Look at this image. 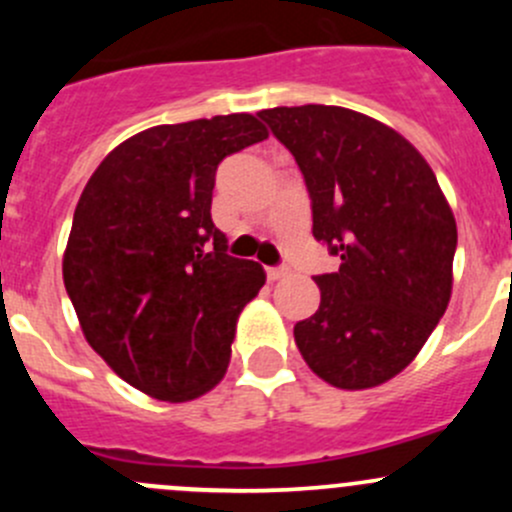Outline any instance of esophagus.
Listing matches in <instances>:
<instances>
[{
    "instance_id": "obj_1",
    "label": "esophagus",
    "mask_w": 512,
    "mask_h": 512,
    "mask_svg": "<svg viewBox=\"0 0 512 512\" xmlns=\"http://www.w3.org/2000/svg\"><path fill=\"white\" fill-rule=\"evenodd\" d=\"M287 267H267V280L270 282H277L282 280V277H287Z\"/></svg>"
}]
</instances>
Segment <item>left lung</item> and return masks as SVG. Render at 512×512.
I'll list each match as a JSON object with an SVG mask.
<instances>
[{
	"mask_svg": "<svg viewBox=\"0 0 512 512\" xmlns=\"http://www.w3.org/2000/svg\"><path fill=\"white\" fill-rule=\"evenodd\" d=\"M257 116L297 160L312 232L339 270L294 324L309 369L337 389H374L404 371L451 302L456 218L426 158L401 133L342 106H277Z\"/></svg>",
	"mask_w": 512,
	"mask_h": 512,
	"instance_id": "obj_1",
	"label": "left lung"
}]
</instances>
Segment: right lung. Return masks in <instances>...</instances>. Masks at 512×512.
<instances>
[{
  "label": "right lung",
  "mask_w": 512,
  "mask_h": 512,
  "mask_svg": "<svg viewBox=\"0 0 512 512\" xmlns=\"http://www.w3.org/2000/svg\"><path fill=\"white\" fill-rule=\"evenodd\" d=\"M265 138L252 113L153 126L113 148L81 193L66 292L91 349L153 399L193 401L223 381L237 317L265 285L210 218L220 160Z\"/></svg>",
  "instance_id": "obj_1"
}]
</instances>
